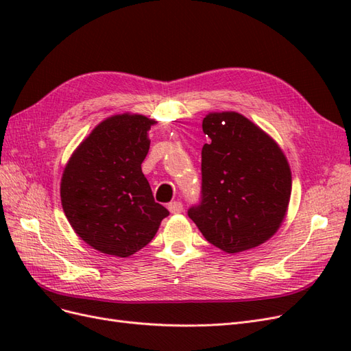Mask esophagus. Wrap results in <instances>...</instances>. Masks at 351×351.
I'll list each match as a JSON object with an SVG mask.
<instances>
[{
    "label": "esophagus",
    "mask_w": 351,
    "mask_h": 351,
    "mask_svg": "<svg viewBox=\"0 0 351 351\" xmlns=\"http://www.w3.org/2000/svg\"><path fill=\"white\" fill-rule=\"evenodd\" d=\"M168 209H169V212H171V214H182L183 204H182V202H178V200L171 202V204L168 205Z\"/></svg>",
    "instance_id": "34e87169"
}]
</instances>
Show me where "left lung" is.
Returning a JSON list of instances; mask_svg holds the SVG:
<instances>
[{
  "mask_svg": "<svg viewBox=\"0 0 351 351\" xmlns=\"http://www.w3.org/2000/svg\"><path fill=\"white\" fill-rule=\"evenodd\" d=\"M202 189L190 217L227 253L256 247L281 226L291 195L289 162L271 137L239 112H210L202 123Z\"/></svg>",
  "mask_w": 351,
  "mask_h": 351,
  "instance_id": "1",
  "label": "left lung"
}]
</instances>
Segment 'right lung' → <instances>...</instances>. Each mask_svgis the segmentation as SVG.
Returning <instances> with one entry per match:
<instances>
[{"instance_id":"obj_1","label":"right lung","mask_w":351,"mask_h":351,"mask_svg":"<svg viewBox=\"0 0 351 351\" xmlns=\"http://www.w3.org/2000/svg\"><path fill=\"white\" fill-rule=\"evenodd\" d=\"M152 124L137 114L110 117L80 143L62 174L61 204L70 226L101 253L130 256L169 215L142 173Z\"/></svg>"}]
</instances>
